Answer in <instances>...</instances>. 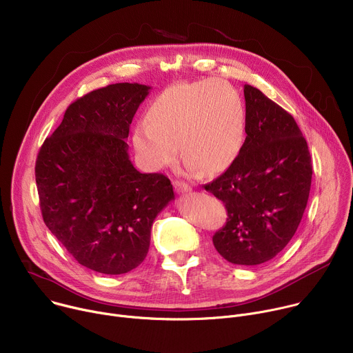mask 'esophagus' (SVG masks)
<instances>
[{"mask_svg": "<svg viewBox=\"0 0 353 353\" xmlns=\"http://www.w3.org/2000/svg\"><path fill=\"white\" fill-rule=\"evenodd\" d=\"M174 187L179 194H185V192L191 191V187L188 184H185L184 181H174Z\"/></svg>", "mask_w": 353, "mask_h": 353, "instance_id": "34e87169", "label": "esophagus"}]
</instances>
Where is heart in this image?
I'll list each match as a JSON object with an SVG mask.
<instances>
[{
  "label": "heart",
  "instance_id": "heart-1",
  "mask_svg": "<svg viewBox=\"0 0 353 353\" xmlns=\"http://www.w3.org/2000/svg\"><path fill=\"white\" fill-rule=\"evenodd\" d=\"M245 138L244 102L230 83L204 79L165 89L132 135L141 157L152 168L173 163L180 152L192 172L226 170Z\"/></svg>",
  "mask_w": 353,
  "mask_h": 353
}]
</instances>
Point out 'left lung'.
Returning a JSON list of instances; mask_svg holds the SVG:
<instances>
[{"label":"left lung","instance_id":"8db88e82","mask_svg":"<svg viewBox=\"0 0 353 353\" xmlns=\"http://www.w3.org/2000/svg\"><path fill=\"white\" fill-rule=\"evenodd\" d=\"M245 139L236 161L204 188L223 201L226 225L214 237L232 264L259 265L293 237L312 185V157L294 119L260 89L244 85Z\"/></svg>","mask_w":353,"mask_h":353}]
</instances>
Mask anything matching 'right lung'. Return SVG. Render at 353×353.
Listing matches in <instances>:
<instances>
[{"label": "right lung", "instance_id": "1", "mask_svg": "<svg viewBox=\"0 0 353 353\" xmlns=\"http://www.w3.org/2000/svg\"><path fill=\"white\" fill-rule=\"evenodd\" d=\"M113 83L77 99L36 159L46 226L83 267L106 275L137 268L150 228L174 199L162 173H139L128 157L130 124L149 93Z\"/></svg>", "mask_w": 353, "mask_h": 353}]
</instances>
